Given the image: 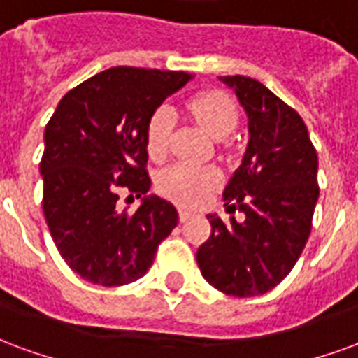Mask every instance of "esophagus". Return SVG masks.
Wrapping results in <instances>:
<instances>
[{"instance_id": "34e87169", "label": "esophagus", "mask_w": 358, "mask_h": 358, "mask_svg": "<svg viewBox=\"0 0 358 358\" xmlns=\"http://www.w3.org/2000/svg\"><path fill=\"white\" fill-rule=\"evenodd\" d=\"M190 217H192V213H190L189 210H179V219H181L182 223H185V221H189Z\"/></svg>"}]
</instances>
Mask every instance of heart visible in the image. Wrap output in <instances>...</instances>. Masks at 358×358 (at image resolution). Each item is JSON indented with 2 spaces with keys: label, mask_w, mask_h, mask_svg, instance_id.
<instances>
[{
  "label": "heart",
  "mask_w": 358,
  "mask_h": 358,
  "mask_svg": "<svg viewBox=\"0 0 358 358\" xmlns=\"http://www.w3.org/2000/svg\"><path fill=\"white\" fill-rule=\"evenodd\" d=\"M189 112L200 127L213 139H225L238 124V108L229 95L221 91H206L189 101ZM176 127V112L160 106L147 125V150L152 160H162L169 150L171 133ZM158 190L162 196L177 204L200 206L210 192L221 185V173L211 166L173 164L158 176Z\"/></svg>",
  "instance_id": "1"
}]
</instances>
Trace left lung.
Listing matches in <instances>:
<instances>
[{"instance_id": "left-lung-1", "label": "left lung", "mask_w": 358, "mask_h": 358, "mask_svg": "<svg viewBox=\"0 0 358 358\" xmlns=\"http://www.w3.org/2000/svg\"><path fill=\"white\" fill-rule=\"evenodd\" d=\"M248 116V145L223 190L227 210L244 213L225 225L211 213L210 238L196 262L206 280L234 297L267 294L303 252L318 200L317 150L301 116L254 78H219Z\"/></svg>"}]
</instances>
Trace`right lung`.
Masks as SVG:
<instances>
[{"mask_svg":"<svg viewBox=\"0 0 358 358\" xmlns=\"http://www.w3.org/2000/svg\"><path fill=\"white\" fill-rule=\"evenodd\" d=\"M190 80L187 72L108 69L62 96L45 125L43 215L62 259L85 280H137L177 227L173 204L148 194L147 125ZM120 186L143 196L135 214L115 208Z\"/></svg>","mask_w":358,"mask_h":358,"instance_id":"add662e5","label":"right lung"}]
</instances>
